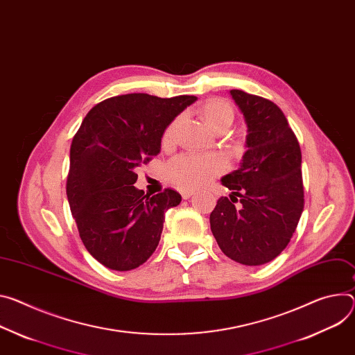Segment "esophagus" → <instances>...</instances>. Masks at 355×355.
Wrapping results in <instances>:
<instances>
[{
  "label": "esophagus",
  "mask_w": 355,
  "mask_h": 355,
  "mask_svg": "<svg viewBox=\"0 0 355 355\" xmlns=\"http://www.w3.org/2000/svg\"><path fill=\"white\" fill-rule=\"evenodd\" d=\"M194 194H196V192H194V191H189V189H182V191H181V197H182L184 200L191 198Z\"/></svg>",
  "instance_id": "esophagus-1"
}]
</instances>
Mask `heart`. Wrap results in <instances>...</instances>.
<instances>
[{"mask_svg": "<svg viewBox=\"0 0 355 355\" xmlns=\"http://www.w3.org/2000/svg\"><path fill=\"white\" fill-rule=\"evenodd\" d=\"M204 120L214 130H227L235 119V112L231 103L225 99H211L201 109ZM180 117L174 119L164 130L163 144H170L175 139ZM225 168L223 157L219 154H194L184 153L174 157L166 166V177L173 184L181 188H198L208 184Z\"/></svg>", "mask_w": 355, "mask_h": 355, "instance_id": "obj_1", "label": "heart"}]
</instances>
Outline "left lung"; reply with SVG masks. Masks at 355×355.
Here are the masks:
<instances>
[{
  "label": "left lung",
  "instance_id": "8db88e82",
  "mask_svg": "<svg viewBox=\"0 0 355 355\" xmlns=\"http://www.w3.org/2000/svg\"><path fill=\"white\" fill-rule=\"evenodd\" d=\"M248 136L241 168L225 175L232 191L209 215L220 250L232 261L259 266L273 261L292 239L304 208L302 151L283 112L261 96L232 89ZM239 196L243 205L234 207Z\"/></svg>",
  "mask_w": 355,
  "mask_h": 355
}]
</instances>
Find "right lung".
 I'll return each instance as SVG.
<instances>
[{"mask_svg": "<svg viewBox=\"0 0 355 355\" xmlns=\"http://www.w3.org/2000/svg\"><path fill=\"white\" fill-rule=\"evenodd\" d=\"M196 101L114 96L92 107L73 136L67 196L85 248L106 268L143 265L159 242L164 212L181 202L171 188L155 196L137 189L135 170L159 153L167 125Z\"/></svg>", "mask_w": 355, "mask_h": 355, "instance_id": "obj_1", "label": "right lung"}]
</instances>
